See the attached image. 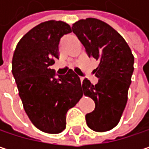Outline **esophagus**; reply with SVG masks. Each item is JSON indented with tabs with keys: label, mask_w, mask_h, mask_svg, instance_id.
I'll use <instances>...</instances> for the list:
<instances>
[{
	"label": "esophagus",
	"mask_w": 149,
	"mask_h": 149,
	"mask_svg": "<svg viewBox=\"0 0 149 149\" xmlns=\"http://www.w3.org/2000/svg\"><path fill=\"white\" fill-rule=\"evenodd\" d=\"M80 80H81V83L83 84V81H84V77H80Z\"/></svg>",
	"instance_id": "esophagus-1"
}]
</instances>
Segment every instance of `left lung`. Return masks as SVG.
Returning <instances> with one entry per match:
<instances>
[{
    "label": "left lung",
    "mask_w": 149,
    "mask_h": 149,
    "mask_svg": "<svg viewBox=\"0 0 149 149\" xmlns=\"http://www.w3.org/2000/svg\"><path fill=\"white\" fill-rule=\"evenodd\" d=\"M72 32L85 48L88 57L99 61L93 71L98 82L84 78L82 91L95 102V109L85 115L88 127L97 132L115 128L128 100L134 72V56L125 40L109 25L94 18L80 19Z\"/></svg>",
    "instance_id": "obj_1"
}]
</instances>
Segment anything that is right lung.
<instances>
[{"instance_id": "add662e5", "label": "right lung", "mask_w": 149, "mask_h": 149, "mask_svg": "<svg viewBox=\"0 0 149 149\" xmlns=\"http://www.w3.org/2000/svg\"><path fill=\"white\" fill-rule=\"evenodd\" d=\"M71 32L63 21L40 23L21 38L13 56L12 73L24 109L37 129L49 134L65 129L67 111L83 96L80 78L72 70L56 77L51 69L58 58L60 39Z\"/></svg>"}]
</instances>
